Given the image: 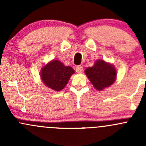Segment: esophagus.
<instances>
[{"mask_svg": "<svg viewBox=\"0 0 146 146\" xmlns=\"http://www.w3.org/2000/svg\"><path fill=\"white\" fill-rule=\"evenodd\" d=\"M76 70L78 73H81L82 70H83V67H82V66H78L77 67H76Z\"/></svg>", "mask_w": 146, "mask_h": 146, "instance_id": "obj_1", "label": "esophagus"}]
</instances>
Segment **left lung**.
Segmentation results:
<instances>
[{
	"label": "left lung",
	"instance_id": "8db88e82",
	"mask_svg": "<svg viewBox=\"0 0 146 146\" xmlns=\"http://www.w3.org/2000/svg\"><path fill=\"white\" fill-rule=\"evenodd\" d=\"M85 73L97 90L102 91L111 86L117 79V69L110 63L97 60L92 67L87 68Z\"/></svg>",
	"mask_w": 146,
	"mask_h": 146
}]
</instances>
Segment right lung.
I'll list each match as a JSON object with an SVG mask.
<instances>
[{"label": "right lung", "mask_w": 146, "mask_h": 146, "mask_svg": "<svg viewBox=\"0 0 146 146\" xmlns=\"http://www.w3.org/2000/svg\"><path fill=\"white\" fill-rule=\"evenodd\" d=\"M75 70L66 66L59 60L53 59L45 64L40 70V77L44 84L54 91L63 90Z\"/></svg>", "instance_id": "add662e5"}]
</instances>
